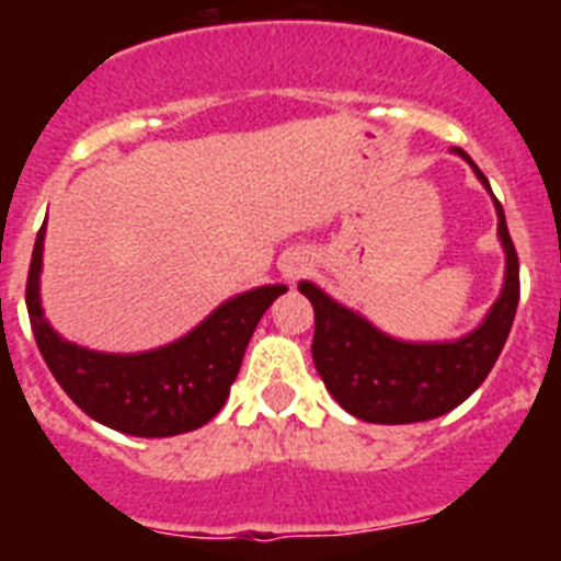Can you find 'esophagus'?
<instances>
[{
	"instance_id": "esophagus-1",
	"label": "esophagus",
	"mask_w": 561,
	"mask_h": 561,
	"mask_svg": "<svg viewBox=\"0 0 561 561\" xmlns=\"http://www.w3.org/2000/svg\"><path fill=\"white\" fill-rule=\"evenodd\" d=\"M280 270H284L286 280H291V284H295V280H300V277L309 275L311 264L306 261V257L297 255V257H289V261H284V266H280Z\"/></svg>"
}]
</instances>
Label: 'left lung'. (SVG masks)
<instances>
[{"instance_id": "obj_1", "label": "left lung", "mask_w": 561, "mask_h": 561, "mask_svg": "<svg viewBox=\"0 0 561 561\" xmlns=\"http://www.w3.org/2000/svg\"><path fill=\"white\" fill-rule=\"evenodd\" d=\"M455 151L489 187L483 171L460 148ZM494 207L505 250L503 295L483 325L458 342L390 340L365 317L334 304L314 284H300V291L314 306V368L340 408L370 424H413L449 413L483 385L508 340L519 304V257L497 199Z\"/></svg>"}]
</instances>
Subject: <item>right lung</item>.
<instances>
[{
  "label": "right lung",
  "instance_id": "1",
  "mask_svg": "<svg viewBox=\"0 0 561 561\" xmlns=\"http://www.w3.org/2000/svg\"><path fill=\"white\" fill-rule=\"evenodd\" d=\"M42 247L44 227L30 257L24 300L47 368L89 419L140 438L191 433L225 408L257 320L286 291V286H261L232 297L199 329L165 348L128 356L98 354L61 340L44 320L38 304Z\"/></svg>",
  "mask_w": 561,
  "mask_h": 561
}]
</instances>
